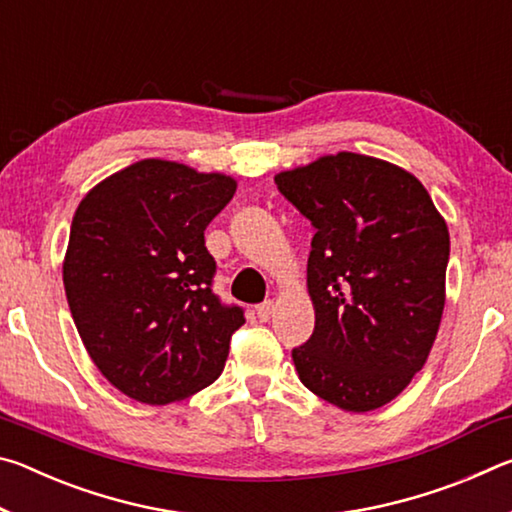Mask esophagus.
Masks as SVG:
<instances>
[{"mask_svg":"<svg viewBox=\"0 0 512 512\" xmlns=\"http://www.w3.org/2000/svg\"><path fill=\"white\" fill-rule=\"evenodd\" d=\"M257 318L262 320V323H266V320H271V316H273V311H275V302L273 300H266V302H262V305H257Z\"/></svg>","mask_w":512,"mask_h":512,"instance_id":"34e87169","label":"esophagus"}]
</instances>
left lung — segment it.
Instances as JSON below:
<instances>
[{
	"instance_id": "8db88e82",
	"label": "left lung",
	"mask_w": 512,
	"mask_h": 512,
	"mask_svg": "<svg viewBox=\"0 0 512 512\" xmlns=\"http://www.w3.org/2000/svg\"><path fill=\"white\" fill-rule=\"evenodd\" d=\"M275 185L316 228L307 262L316 327L291 352L298 377L343 411L379 409L436 341L447 223L418 178L370 155H323L277 173Z\"/></svg>"
}]
</instances>
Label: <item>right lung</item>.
<instances>
[{
	"mask_svg": "<svg viewBox=\"0 0 512 512\" xmlns=\"http://www.w3.org/2000/svg\"><path fill=\"white\" fill-rule=\"evenodd\" d=\"M237 192L225 173L140 160L76 207L65 296L85 350L112 386L169 404L221 375L244 309L214 296L205 228Z\"/></svg>",
	"mask_w": 512,
	"mask_h": 512,
	"instance_id": "1",
	"label": "right lung"
}]
</instances>
